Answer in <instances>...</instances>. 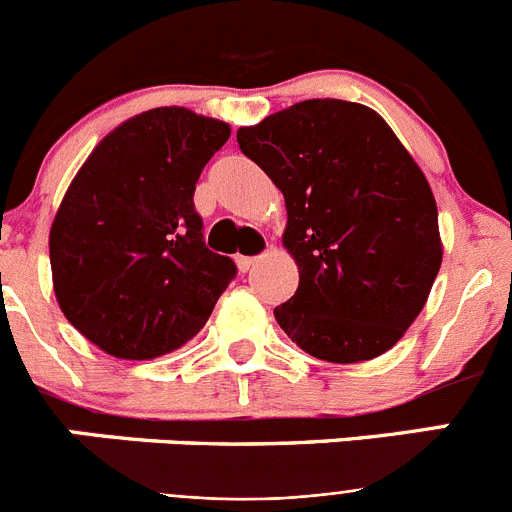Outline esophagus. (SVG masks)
Wrapping results in <instances>:
<instances>
[{
  "label": "esophagus",
  "instance_id": "1",
  "mask_svg": "<svg viewBox=\"0 0 512 512\" xmlns=\"http://www.w3.org/2000/svg\"><path fill=\"white\" fill-rule=\"evenodd\" d=\"M235 264H238V269L241 271H248L253 264H256V256H238V259H235Z\"/></svg>",
  "mask_w": 512,
  "mask_h": 512
}]
</instances>
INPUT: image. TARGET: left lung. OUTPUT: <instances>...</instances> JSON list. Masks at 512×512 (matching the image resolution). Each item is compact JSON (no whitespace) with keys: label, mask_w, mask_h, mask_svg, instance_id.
<instances>
[{"label":"left lung","mask_w":512,"mask_h":512,"mask_svg":"<svg viewBox=\"0 0 512 512\" xmlns=\"http://www.w3.org/2000/svg\"><path fill=\"white\" fill-rule=\"evenodd\" d=\"M282 189L300 269L274 318L305 354L356 364L390 351L428 302L443 243L431 184L366 104L307 99L238 130Z\"/></svg>","instance_id":"8db88e82"}]
</instances>
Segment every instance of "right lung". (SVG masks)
Returning a JSON list of instances; mask_svg holds the SVG:
<instances>
[{
	"mask_svg": "<svg viewBox=\"0 0 512 512\" xmlns=\"http://www.w3.org/2000/svg\"><path fill=\"white\" fill-rule=\"evenodd\" d=\"M230 125L187 107L120 122L76 171L51 225L66 320L115 359L146 361L202 330L235 264L202 241L194 184Z\"/></svg>",
	"mask_w": 512,
	"mask_h": 512,
	"instance_id": "add662e5",
	"label": "right lung"
}]
</instances>
